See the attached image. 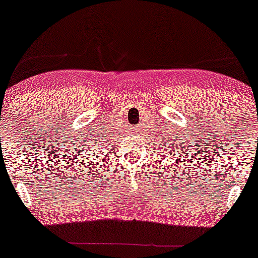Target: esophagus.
<instances>
[{"label":"esophagus","mask_w":258,"mask_h":258,"mask_svg":"<svg viewBox=\"0 0 258 258\" xmlns=\"http://www.w3.org/2000/svg\"><path fill=\"white\" fill-rule=\"evenodd\" d=\"M135 131H138V130H135Z\"/></svg>","instance_id":"obj_1"}]
</instances>
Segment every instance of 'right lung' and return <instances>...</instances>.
Here are the masks:
<instances>
[{
    "mask_svg": "<svg viewBox=\"0 0 258 258\" xmlns=\"http://www.w3.org/2000/svg\"><path fill=\"white\" fill-rule=\"evenodd\" d=\"M87 149H88V152H90V147H87ZM87 149H85L84 152H82L81 155H84V158H82V161H84V164L87 165V166H88V165H90V164H88L87 161H85V159L87 158V156H91V153H87ZM79 156H80V154H79ZM79 156H78V158H79ZM80 158H81V156H80ZM93 158H94V156H93ZM79 160H81V159H79ZM88 160H90V159H88Z\"/></svg>",
    "mask_w": 258,
    "mask_h": 258,
    "instance_id": "right-lung-1",
    "label": "right lung"
}]
</instances>
